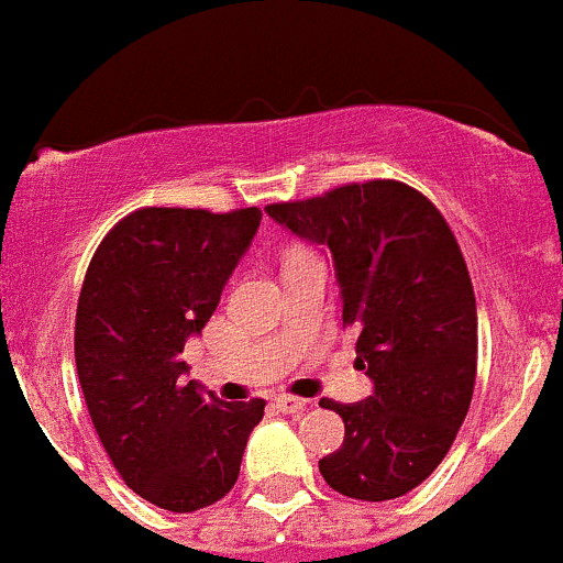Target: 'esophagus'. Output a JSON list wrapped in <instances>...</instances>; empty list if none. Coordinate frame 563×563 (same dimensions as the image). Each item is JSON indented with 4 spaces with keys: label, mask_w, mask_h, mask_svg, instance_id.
Returning <instances> with one entry per match:
<instances>
[{
    "label": "esophagus",
    "mask_w": 563,
    "mask_h": 563,
    "mask_svg": "<svg viewBox=\"0 0 563 563\" xmlns=\"http://www.w3.org/2000/svg\"><path fill=\"white\" fill-rule=\"evenodd\" d=\"M276 405H279L284 413H300V410L306 408V399L292 397V394H279V397H276Z\"/></svg>",
    "instance_id": "1"
}]
</instances>
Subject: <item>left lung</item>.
I'll return each mask as SVG.
<instances>
[{
	"mask_svg": "<svg viewBox=\"0 0 563 563\" xmlns=\"http://www.w3.org/2000/svg\"><path fill=\"white\" fill-rule=\"evenodd\" d=\"M265 210L331 249L344 328L358 333L355 364L375 380L364 402H320L344 421V443L320 460L322 478L347 498H399L443 463L471 408L476 298L457 238L399 180L347 183Z\"/></svg>",
	"mask_w": 563,
	"mask_h": 563,
	"instance_id": "left-lung-1",
	"label": "left lung"
}]
</instances>
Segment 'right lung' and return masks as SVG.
<instances>
[{
    "mask_svg": "<svg viewBox=\"0 0 563 563\" xmlns=\"http://www.w3.org/2000/svg\"><path fill=\"white\" fill-rule=\"evenodd\" d=\"M260 221V208H139L106 232L81 284L74 347L95 432L161 509L224 498L263 421L265 399L221 402L180 380L186 339L213 317Z\"/></svg>",
    "mask_w": 563,
    "mask_h": 563,
    "instance_id": "obj_1",
    "label": "right lung"
}]
</instances>
